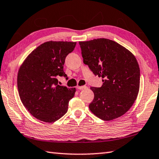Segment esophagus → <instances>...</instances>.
Here are the masks:
<instances>
[{
  "instance_id": "34e87169",
  "label": "esophagus",
  "mask_w": 159,
  "mask_h": 159,
  "mask_svg": "<svg viewBox=\"0 0 159 159\" xmlns=\"http://www.w3.org/2000/svg\"><path fill=\"white\" fill-rule=\"evenodd\" d=\"M77 89H79V90H85L87 89L88 87L85 86H77Z\"/></svg>"
}]
</instances>
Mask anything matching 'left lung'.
I'll return each instance as SVG.
<instances>
[{
	"mask_svg": "<svg viewBox=\"0 0 159 159\" xmlns=\"http://www.w3.org/2000/svg\"><path fill=\"white\" fill-rule=\"evenodd\" d=\"M79 44L84 63L103 82L100 88L90 87L94 97L90 110L103 120L120 117L132 107L139 93L140 70L135 56L108 39Z\"/></svg>",
	"mask_w": 159,
	"mask_h": 159,
	"instance_id": "left-lung-1",
	"label": "left lung"
}]
</instances>
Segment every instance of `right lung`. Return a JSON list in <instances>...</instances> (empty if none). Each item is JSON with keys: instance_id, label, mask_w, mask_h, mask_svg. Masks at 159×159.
Wrapping results in <instances>:
<instances>
[{"instance_id": "1", "label": "right lung", "mask_w": 159, "mask_h": 159, "mask_svg": "<svg viewBox=\"0 0 159 159\" xmlns=\"http://www.w3.org/2000/svg\"><path fill=\"white\" fill-rule=\"evenodd\" d=\"M75 45L76 42H45L20 66L17 79L20 100L30 114L41 121L54 122L67 112L76 89L58 85L56 77H67L63 65Z\"/></svg>"}]
</instances>
